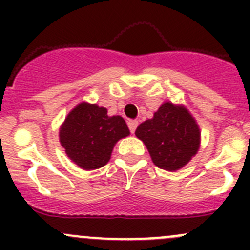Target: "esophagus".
Wrapping results in <instances>:
<instances>
[{"label":"esophagus","mask_w":250,"mask_h":250,"mask_svg":"<svg viewBox=\"0 0 250 250\" xmlns=\"http://www.w3.org/2000/svg\"><path fill=\"white\" fill-rule=\"evenodd\" d=\"M138 125H139V122H138L137 120H129V121H128V127H129L130 132H132V133L135 132Z\"/></svg>","instance_id":"esophagus-1"}]
</instances>
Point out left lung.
I'll return each mask as SVG.
<instances>
[{
    "label": "left lung",
    "mask_w": 250,
    "mask_h": 250,
    "mask_svg": "<svg viewBox=\"0 0 250 250\" xmlns=\"http://www.w3.org/2000/svg\"><path fill=\"white\" fill-rule=\"evenodd\" d=\"M145 144L153 165L168 172L185 167L197 153L201 145V129L195 117L184 105L165 102L135 130Z\"/></svg>",
    "instance_id": "left-lung-1"
}]
</instances>
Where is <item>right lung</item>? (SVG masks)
<instances>
[{
  "mask_svg": "<svg viewBox=\"0 0 250 250\" xmlns=\"http://www.w3.org/2000/svg\"><path fill=\"white\" fill-rule=\"evenodd\" d=\"M129 134L123 117L109 116L105 107L82 102L60 125L59 141L75 165L94 170L109 162L116 143Z\"/></svg>",
  "mask_w": 250,
  "mask_h": 250,
  "instance_id": "1",
  "label": "right lung"
}]
</instances>
